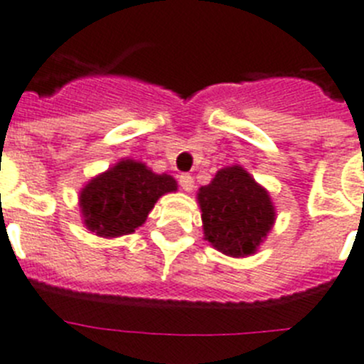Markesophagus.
<instances>
[{
	"instance_id": "34e87169",
	"label": "esophagus",
	"mask_w": 364,
	"mask_h": 364,
	"mask_svg": "<svg viewBox=\"0 0 364 364\" xmlns=\"http://www.w3.org/2000/svg\"><path fill=\"white\" fill-rule=\"evenodd\" d=\"M179 185H181V188L186 190V192H192V190H194V178L190 174H181L179 176Z\"/></svg>"
}]
</instances>
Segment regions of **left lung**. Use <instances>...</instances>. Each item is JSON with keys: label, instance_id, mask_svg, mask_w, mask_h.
<instances>
[{"label": "left lung", "instance_id": "8db88e82", "mask_svg": "<svg viewBox=\"0 0 364 364\" xmlns=\"http://www.w3.org/2000/svg\"><path fill=\"white\" fill-rule=\"evenodd\" d=\"M205 239L232 257L254 254L274 225L276 212L267 190L241 166L221 168L199 188Z\"/></svg>", "mask_w": 364, "mask_h": 364}]
</instances>
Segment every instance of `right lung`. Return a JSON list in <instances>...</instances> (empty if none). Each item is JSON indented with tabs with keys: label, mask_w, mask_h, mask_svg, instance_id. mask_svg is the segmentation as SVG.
<instances>
[{
	"label": "right lung",
	"mask_w": 364,
	"mask_h": 364,
	"mask_svg": "<svg viewBox=\"0 0 364 364\" xmlns=\"http://www.w3.org/2000/svg\"><path fill=\"white\" fill-rule=\"evenodd\" d=\"M176 179L154 174L143 163L123 159L88 183L80 196L85 225L101 237H117L141 227L156 201L174 192Z\"/></svg>",
	"instance_id": "obj_1"
}]
</instances>
